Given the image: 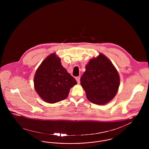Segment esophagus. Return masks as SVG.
I'll return each mask as SVG.
<instances>
[{
	"label": "esophagus",
	"instance_id": "esophagus-1",
	"mask_svg": "<svg viewBox=\"0 0 149 149\" xmlns=\"http://www.w3.org/2000/svg\"><path fill=\"white\" fill-rule=\"evenodd\" d=\"M76 80L77 81V83L79 84L80 83V77H77L76 78Z\"/></svg>",
	"mask_w": 149,
	"mask_h": 149
}]
</instances>
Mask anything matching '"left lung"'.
<instances>
[{
    "mask_svg": "<svg viewBox=\"0 0 149 149\" xmlns=\"http://www.w3.org/2000/svg\"><path fill=\"white\" fill-rule=\"evenodd\" d=\"M80 84L88 99L103 105L113 99L120 86L119 74L111 61L102 54L89 60Z\"/></svg>",
    "mask_w": 149,
    "mask_h": 149,
    "instance_id": "8db88e82",
    "label": "left lung"
}]
</instances>
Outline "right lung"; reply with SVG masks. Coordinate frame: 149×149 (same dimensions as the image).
<instances>
[{
  "instance_id": "obj_1",
  "label": "right lung",
  "mask_w": 149,
  "mask_h": 149,
  "mask_svg": "<svg viewBox=\"0 0 149 149\" xmlns=\"http://www.w3.org/2000/svg\"><path fill=\"white\" fill-rule=\"evenodd\" d=\"M76 80L62 66L56 54L47 57L38 68L34 78V86L39 96L49 103L66 99L70 89L76 85Z\"/></svg>"
}]
</instances>
